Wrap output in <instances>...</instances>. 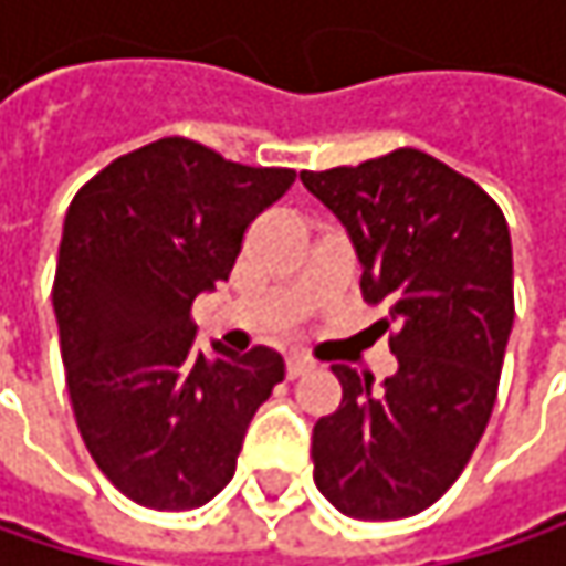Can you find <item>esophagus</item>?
I'll return each mask as SVG.
<instances>
[{
  "label": "esophagus",
  "instance_id": "obj_1",
  "mask_svg": "<svg viewBox=\"0 0 566 566\" xmlns=\"http://www.w3.org/2000/svg\"><path fill=\"white\" fill-rule=\"evenodd\" d=\"M311 367H314V364L304 360V357H287V360H284V377H287V380H297V377H304Z\"/></svg>",
  "mask_w": 566,
  "mask_h": 566
}]
</instances>
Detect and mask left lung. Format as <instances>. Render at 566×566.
Listing matches in <instances>:
<instances>
[{
    "instance_id": "left-lung-1",
    "label": "left lung",
    "mask_w": 566,
    "mask_h": 566,
    "mask_svg": "<svg viewBox=\"0 0 566 566\" xmlns=\"http://www.w3.org/2000/svg\"><path fill=\"white\" fill-rule=\"evenodd\" d=\"M301 182L347 229L396 354L380 387L331 367L344 399L314 422V485L347 517L419 514L462 475L495 406L514 324L509 222L482 186L412 147Z\"/></svg>"
}]
</instances>
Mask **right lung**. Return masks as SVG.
I'll list each match as a JSON object with an SVG mask.
<instances>
[{
	"mask_svg": "<svg viewBox=\"0 0 566 566\" xmlns=\"http://www.w3.org/2000/svg\"><path fill=\"white\" fill-rule=\"evenodd\" d=\"M294 170L242 167L164 137L97 172L67 206L52 304L81 439L137 505L189 511L235 475L282 354L196 347V294L229 282L242 235Z\"/></svg>",
	"mask_w": 566,
	"mask_h": 566,
	"instance_id": "1",
	"label": "right lung"
}]
</instances>
